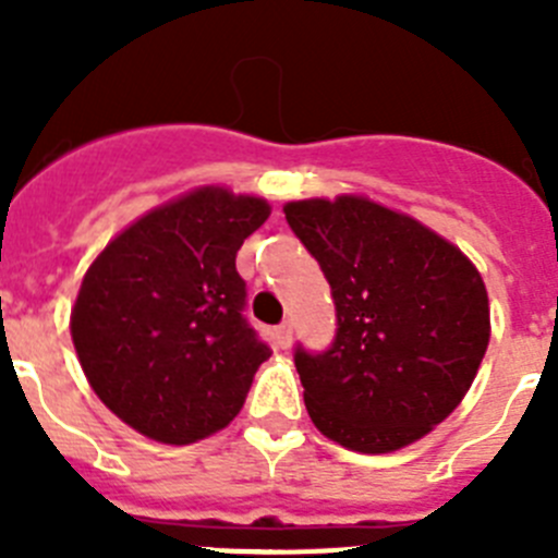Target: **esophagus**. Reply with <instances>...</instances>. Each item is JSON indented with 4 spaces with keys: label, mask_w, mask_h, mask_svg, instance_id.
Returning a JSON list of instances; mask_svg holds the SVG:
<instances>
[{
    "label": "esophagus",
    "mask_w": 558,
    "mask_h": 558,
    "mask_svg": "<svg viewBox=\"0 0 558 558\" xmlns=\"http://www.w3.org/2000/svg\"><path fill=\"white\" fill-rule=\"evenodd\" d=\"M274 340H276V347H279V349H288L290 340H293V324H290V322L279 324V327L274 329Z\"/></svg>",
    "instance_id": "obj_1"
}]
</instances>
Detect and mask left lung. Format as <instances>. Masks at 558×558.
Returning <instances> with one entry per match:
<instances>
[{
    "mask_svg": "<svg viewBox=\"0 0 558 558\" xmlns=\"http://www.w3.org/2000/svg\"><path fill=\"white\" fill-rule=\"evenodd\" d=\"M332 290L324 352H293L313 425L357 452H391L445 422L489 347L475 265L418 220L340 195L284 206Z\"/></svg>",
    "mask_w": 558,
    "mask_h": 558,
    "instance_id": "1",
    "label": "left lung"
}]
</instances>
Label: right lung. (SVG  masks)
I'll list each match as a JSON object with an SVG mask.
<instances>
[{
	"mask_svg": "<svg viewBox=\"0 0 558 558\" xmlns=\"http://www.w3.org/2000/svg\"><path fill=\"white\" fill-rule=\"evenodd\" d=\"M263 198L201 186L147 211L86 270L72 340L117 416L165 445H192L240 413L270 347L245 318L236 251L268 220Z\"/></svg>",
	"mask_w": 558,
	"mask_h": 558,
	"instance_id": "add662e5",
	"label": "right lung"
}]
</instances>
